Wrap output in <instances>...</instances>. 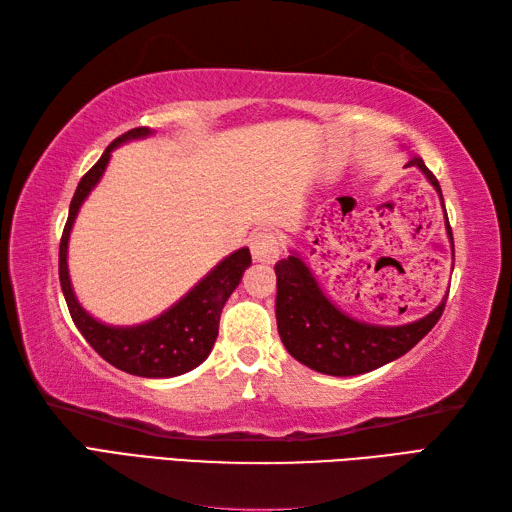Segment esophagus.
I'll use <instances>...</instances> for the list:
<instances>
[{
    "instance_id": "esophagus-1",
    "label": "esophagus",
    "mask_w": 512,
    "mask_h": 512,
    "mask_svg": "<svg viewBox=\"0 0 512 512\" xmlns=\"http://www.w3.org/2000/svg\"><path fill=\"white\" fill-rule=\"evenodd\" d=\"M279 237L275 231H270V228H264V231H259L250 239V253L257 259V262H275L279 257Z\"/></svg>"
}]
</instances>
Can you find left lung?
I'll return each instance as SVG.
<instances>
[{
	"mask_svg": "<svg viewBox=\"0 0 512 512\" xmlns=\"http://www.w3.org/2000/svg\"><path fill=\"white\" fill-rule=\"evenodd\" d=\"M407 167H418L442 200L440 184L422 158L413 156ZM444 222H447V233L453 244L447 211H444ZM275 273V314L281 343L299 363L330 376L365 374L396 361L431 332L447 303L444 297L436 310L413 323L372 325L347 317L336 308L297 253L277 262Z\"/></svg>",
	"mask_w": 512,
	"mask_h": 512,
	"instance_id": "left-lung-1",
	"label": "left lung"
}]
</instances>
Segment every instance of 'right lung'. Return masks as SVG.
<instances>
[{
  "mask_svg": "<svg viewBox=\"0 0 512 512\" xmlns=\"http://www.w3.org/2000/svg\"><path fill=\"white\" fill-rule=\"evenodd\" d=\"M145 136H151L149 127L129 129L123 136H118L103 151L99 162L81 178L70 202L68 222H65L59 244V281L74 325L107 363L134 376L171 378L191 372L211 354L224 303L239 286L244 270L253 259H250L248 248L235 250V253L224 257L209 275L200 279L178 303H173L167 312L140 325L114 328V325L96 321L81 308V303L74 297L68 273V242L76 213H79L90 191L99 184L107 162L112 158V151L127 140Z\"/></svg>",
  "mask_w": 512,
  "mask_h": 512,
  "instance_id": "add662e5",
  "label": "right lung"
}]
</instances>
